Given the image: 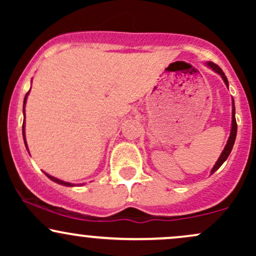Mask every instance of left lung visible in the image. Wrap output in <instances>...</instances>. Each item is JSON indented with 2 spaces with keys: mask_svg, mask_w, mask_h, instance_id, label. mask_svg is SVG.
<instances>
[{
  "mask_svg": "<svg viewBox=\"0 0 256 256\" xmlns=\"http://www.w3.org/2000/svg\"><path fill=\"white\" fill-rule=\"evenodd\" d=\"M207 66L210 67V68H212L214 72H216L218 74L222 76V80H224V83L226 86H228V78H226L225 73L222 72V70L220 68L218 64H216L214 62H207ZM236 134H237V122H236V116H234V98H232V124H231V132H230V137H228V143H226L224 150H222V154H220V156L218 158V161L216 162V165L212 168V171H210V174H213L214 172L216 171V170L219 168L220 166L222 165V164L225 162L226 158H228V155H230V152L232 150V146L234 144V140H236Z\"/></svg>",
  "mask_w": 256,
  "mask_h": 256,
  "instance_id": "1",
  "label": "left lung"
}]
</instances>
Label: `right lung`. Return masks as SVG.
<instances>
[{
  "instance_id": "add662e5",
  "label": "right lung",
  "mask_w": 256,
  "mask_h": 256,
  "mask_svg": "<svg viewBox=\"0 0 256 256\" xmlns=\"http://www.w3.org/2000/svg\"><path fill=\"white\" fill-rule=\"evenodd\" d=\"M28 92H30V91H28ZM28 92L25 95V98H24V118H25V104H26V98H28ZM22 136H24V142H25V146H26V148H28V144H26V140H25V119H24V122H22ZM46 177H48L49 179H52V182H55V183H58V184H61V185H64V186H76V184H72V183H68V182H64V180H61V179H58V178H55V177H52V176H49L48 173H46ZM82 185V184H80Z\"/></svg>"
}]
</instances>
